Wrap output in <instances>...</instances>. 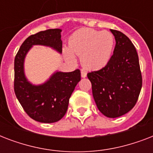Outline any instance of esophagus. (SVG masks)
I'll return each mask as SVG.
<instances>
[{
	"label": "esophagus",
	"mask_w": 153,
	"mask_h": 153,
	"mask_svg": "<svg viewBox=\"0 0 153 153\" xmlns=\"http://www.w3.org/2000/svg\"><path fill=\"white\" fill-rule=\"evenodd\" d=\"M81 76L82 78H86V72L84 71L83 70H82L81 71Z\"/></svg>",
	"instance_id": "34e87169"
}]
</instances>
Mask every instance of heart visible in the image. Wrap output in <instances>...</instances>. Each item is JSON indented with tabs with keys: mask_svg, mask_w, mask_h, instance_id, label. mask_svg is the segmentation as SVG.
I'll return each instance as SVG.
<instances>
[{
	"mask_svg": "<svg viewBox=\"0 0 153 153\" xmlns=\"http://www.w3.org/2000/svg\"><path fill=\"white\" fill-rule=\"evenodd\" d=\"M114 37L109 31L82 28L73 33L65 48V58L71 63L76 62L74 55L80 56L82 65L88 70H100L111 59Z\"/></svg>",
	"mask_w": 153,
	"mask_h": 153,
	"instance_id": "obj_1",
	"label": "heart"
}]
</instances>
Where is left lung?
<instances>
[{
    "label": "left lung",
    "instance_id": "8db88e82",
    "mask_svg": "<svg viewBox=\"0 0 153 153\" xmlns=\"http://www.w3.org/2000/svg\"><path fill=\"white\" fill-rule=\"evenodd\" d=\"M116 45L105 67L87 74L98 109L107 117L115 118L127 114L137 103L142 77L135 47L126 35L110 29Z\"/></svg>",
    "mask_w": 153,
    "mask_h": 153
}]
</instances>
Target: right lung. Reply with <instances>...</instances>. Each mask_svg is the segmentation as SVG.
<instances>
[{
	"mask_svg": "<svg viewBox=\"0 0 153 153\" xmlns=\"http://www.w3.org/2000/svg\"><path fill=\"white\" fill-rule=\"evenodd\" d=\"M61 32L59 28H55L30 36L20 46L14 61L16 96L27 115L42 123H53L62 118L70 98L81 80V73L79 69L72 72L57 71L45 82L34 85L25 76V57L34 45L49 47L61 54Z\"/></svg>",
	"mask_w": 153,
	"mask_h": 153,
	"instance_id": "right-lung-1",
	"label": "right lung"
}]
</instances>
